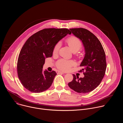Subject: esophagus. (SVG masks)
I'll list each match as a JSON object with an SVG mask.
<instances>
[{
	"label": "esophagus",
	"instance_id": "esophagus-1",
	"mask_svg": "<svg viewBox=\"0 0 123 123\" xmlns=\"http://www.w3.org/2000/svg\"><path fill=\"white\" fill-rule=\"evenodd\" d=\"M56 72V73H57V74H65L64 72H61V71H57Z\"/></svg>",
	"mask_w": 123,
	"mask_h": 123
}]
</instances>
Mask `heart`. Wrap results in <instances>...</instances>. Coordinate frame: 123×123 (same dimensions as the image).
Masks as SVG:
<instances>
[{
  "mask_svg": "<svg viewBox=\"0 0 123 123\" xmlns=\"http://www.w3.org/2000/svg\"><path fill=\"white\" fill-rule=\"evenodd\" d=\"M67 43L74 52H76L80 50L82 47V42L81 40L75 37H71L67 39ZM61 47V42H57L55 46L53 49V54L56 55ZM76 63L74 60H68L65 59H61L57 61L56 63L57 68L64 72L68 71L71 68L75 66Z\"/></svg>",
  "mask_w": 123,
  "mask_h": 123,
  "instance_id": "obj_1",
  "label": "heart"
}]
</instances>
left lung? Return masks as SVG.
Here are the masks:
<instances>
[{
	"label": "left lung",
	"instance_id": "left-lung-1",
	"mask_svg": "<svg viewBox=\"0 0 123 123\" xmlns=\"http://www.w3.org/2000/svg\"><path fill=\"white\" fill-rule=\"evenodd\" d=\"M69 30L82 41L85 55L80 65L85 68L79 71L83 72L84 77L79 78L73 74L74 79L68 86L78 93H88L100 85L105 75L107 68L106 55L100 41L90 31L82 28Z\"/></svg>",
	"mask_w": 123,
	"mask_h": 123
}]
</instances>
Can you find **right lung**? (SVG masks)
<instances>
[{"label": "right lung", "instance_id": "1", "mask_svg": "<svg viewBox=\"0 0 123 123\" xmlns=\"http://www.w3.org/2000/svg\"><path fill=\"white\" fill-rule=\"evenodd\" d=\"M71 32L68 29H44L33 34L25 43L17 64L18 77L24 87L40 93L51 86L57 74L55 71L43 70L46 58L52 55L56 44Z\"/></svg>", "mask_w": 123, "mask_h": 123}]
</instances>
